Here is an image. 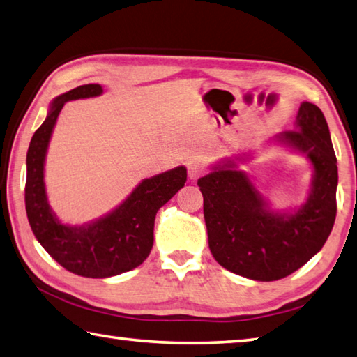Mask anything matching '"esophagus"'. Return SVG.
Here are the masks:
<instances>
[{"instance_id":"1","label":"esophagus","mask_w":357,"mask_h":357,"mask_svg":"<svg viewBox=\"0 0 357 357\" xmlns=\"http://www.w3.org/2000/svg\"><path fill=\"white\" fill-rule=\"evenodd\" d=\"M206 172H207L206 165L201 164V162H198V160H193L189 165H187V173H189L190 179H198L201 176H204Z\"/></svg>"}]
</instances>
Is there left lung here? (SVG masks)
Wrapping results in <instances>:
<instances>
[{
	"instance_id": "obj_1",
	"label": "left lung",
	"mask_w": 357,
	"mask_h": 357,
	"mask_svg": "<svg viewBox=\"0 0 357 357\" xmlns=\"http://www.w3.org/2000/svg\"><path fill=\"white\" fill-rule=\"evenodd\" d=\"M280 140L306 153L314 165L312 190L295 213L268 211L231 160L198 179L212 256L226 270L256 281L282 280L303 267L325 245L337 213V159L323 112L303 102L296 131Z\"/></svg>"
}]
</instances>
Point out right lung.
<instances>
[{
    "label": "right lung",
    "mask_w": 357,
    "mask_h": 357,
    "mask_svg": "<svg viewBox=\"0 0 357 357\" xmlns=\"http://www.w3.org/2000/svg\"><path fill=\"white\" fill-rule=\"evenodd\" d=\"M102 92L100 84H86L53 101L42 126L32 135L26 156L24 204L31 229L48 255L71 273L109 278L132 270L153 248L156 213L187 181L185 167H176L142 181L123 204L105 218L86 226L62 225L51 212L43 183L48 142L63 105Z\"/></svg>",
    "instance_id": "1"
}]
</instances>
